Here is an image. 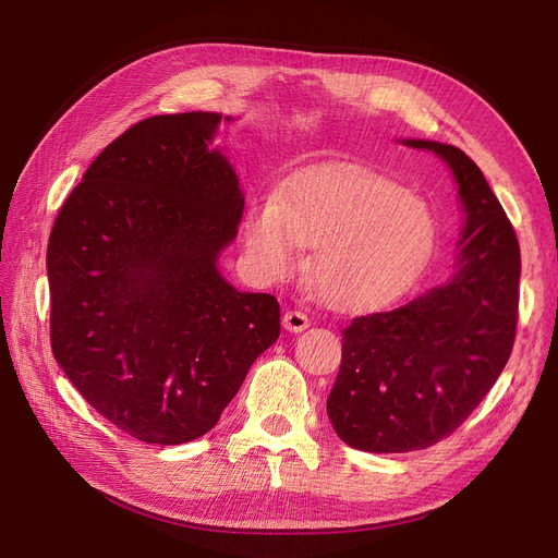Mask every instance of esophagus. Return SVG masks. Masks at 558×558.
Returning a JSON list of instances; mask_svg holds the SVG:
<instances>
[{"label":"esophagus","mask_w":558,"mask_h":558,"mask_svg":"<svg viewBox=\"0 0 558 558\" xmlns=\"http://www.w3.org/2000/svg\"><path fill=\"white\" fill-rule=\"evenodd\" d=\"M310 326V316L305 312H298V310H291L283 314V328L289 332H302Z\"/></svg>","instance_id":"obj_1"}]
</instances>
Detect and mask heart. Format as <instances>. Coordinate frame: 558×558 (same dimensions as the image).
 I'll return each instance as SVG.
<instances>
[{"label":"heart","mask_w":558,"mask_h":558,"mask_svg":"<svg viewBox=\"0 0 558 558\" xmlns=\"http://www.w3.org/2000/svg\"><path fill=\"white\" fill-rule=\"evenodd\" d=\"M437 242L428 202L384 174L332 167L251 205L244 244L269 279L293 275L300 246L316 248L312 283L335 310H373L421 275Z\"/></svg>","instance_id":"heart-1"}]
</instances>
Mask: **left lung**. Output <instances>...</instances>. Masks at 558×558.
<instances>
[{
  "instance_id": "obj_1",
  "label": "left lung",
  "mask_w": 558,
  "mask_h": 558,
  "mask_svg": "<svg viewBox=\"0 0 558 558\" xmlns=\"http://www.w3.org/2000/svg\"><path fill=\"white\" fill-rule=\"evenodd\" d=\"M404 144L451 167L465 221L447 283L342 330L328 416L340 440L375 453L426 449L459 428L508 363L519 314V242L480 167L449 144Z\"/></svg>"
}]
</instances>
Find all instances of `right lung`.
<instances>
[{
	"label": "right lung",
	"instance_id": "obj_1",
	"mask_svg": "<svg viewBox=\"0 0 558 558\" xmlns=\"http://www.w3.org/2000/svg\"><path fill=\"white\" fill-rule=\"evenodd\" d=\"M218 123L191 111L125 130L48 240L53 356L95 412L148 445L209 433L281 332L277 298L240 293L216 267L244 211L209 148Z\"/></svg>",
	"mask_w": 558,
	"mask_h": 558
}]
</instances>
